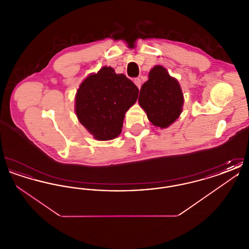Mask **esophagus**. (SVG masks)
<instances>
[{"label": "esophagus", "mask_w": 249, "mask_h": 249, "mask_svg": "<svg viewBox=\"0 0 249 249\" xmlns=\"http://www.w3.org/2000/svg\"><path fill=\"white\" fill-rule=\"evenodd\" d=\"M133 82H134V84H135L139 89L141 88V86H142V80H141L140 78H138V77L135 78V79L133 80Z\"/></svg>", "instance_id": "obj_1"}]
</instances>
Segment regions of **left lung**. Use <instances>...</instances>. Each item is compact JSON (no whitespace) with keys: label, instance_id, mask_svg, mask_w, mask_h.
<instances>
[{"label":"left lung","instance_id":"1","mask_svg":"<svg viewBox=\"0 0 249 249\" xmlns=\"http://www.w3.org/2000/svg\"><path fill=\"white\" fill-rule=\"evenodd\" d=\"M139 104L149 121L157 127L167 128L178 119L184 103L183 93L176 78L162 66H155L149 78L142 84Z\"/></svg>","mask_w":249,"mask_h":249}]
</instances>
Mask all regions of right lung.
I'll use <instances>...</instances> for the list:
<instances>
[{"mask_svg":"<svg viewBox=\"0 0 249 249\" xmlns=\"http://www.w3.org/2000/svg\"><path fill=\"white\" fill-rule=\"evenodd\" d=\"M138 93V88L126 75L104 67L80 85L75 98L76 116L95 139H114L120 134L125 113Z\"/></svg>","mask_w":249,"mask_h":249,"instance_id":"1","label":"right lung"}]
</instances>
